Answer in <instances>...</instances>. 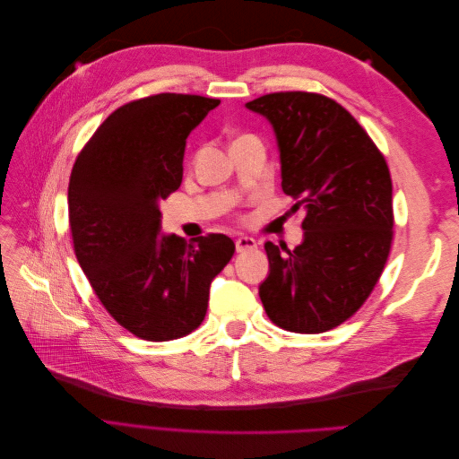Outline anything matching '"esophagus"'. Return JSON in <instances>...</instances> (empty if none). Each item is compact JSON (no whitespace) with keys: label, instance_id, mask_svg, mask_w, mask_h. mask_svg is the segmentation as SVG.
<instances>
[{"label":"esophagus","instance_id":"obj_1","mask_svg":"<svg viewBox=\"0 0 459 459\" xmlns=\"http://www.w3.org/2000/svg\"><path fill=\"white\" fill-rule=\"evenodd\" d=\"M235 248H238V253L251 251V248H256V241L253 238H247V235H241V238L235 239Z\"/></svg>","mask_w":459,"mask_h":459}]
</instances>
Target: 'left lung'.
Returning <instances> with one entry per match:
<instances>
[{"label": "left lung", "instance_id": "left-lung-1", "mask_svg": "<svg viewBox=\"0 0 459 459\" xmlns=\"http://www.w3.org/2000/svg\"><path fill=\"white\" fill-rule=\"evenodd\" d=\"M245 107L272 124L281 187L297 199L293 211H304V239L293 251L264 245V310L287 331H329L366 302L391 251L388 166L356 118L325 95L280 91Z\"/></svg>", "mask_w": 459, "mask_h": 459}]
</instances>
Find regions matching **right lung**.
<instances>
[{
    "label": "right lung",
    "instance_id": "right-lung-1",
    "mask_svg": "<svg viewBox=\"0 0 459 459\" xmlns=\"http://www.w3.org/2000/svg\"><path fill=\"white\" fill-rule=\"evenodd\" d=\"M220 100L159 93L117 108L82 149L68 184L74 253L97 299L145 341L197 329L235 245L160 233V201L182 186L187 135Z\"/></svg>",
    "mask_w": 459,
    "mask_h": 459
}]
</instances>
